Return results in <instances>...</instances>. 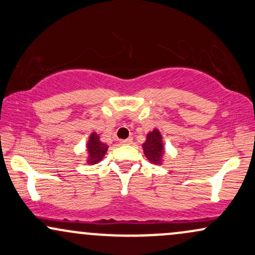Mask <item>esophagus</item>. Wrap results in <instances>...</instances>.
<instances>
[{
    "label": "esophagus",
    "mask_w": 255,
    "mask_h": 255,
    "mask_svg": "<svg viewBox=\"0 0 255 255\" xmlns=\"http://www.w3.org/2000/svg\"><path fill=\"white\" fill-rule=\"evenodd\" d=\"M120 142H121V145H130V143L133 142V137H128V139L126 140H121Z\"/></svg>",
    "instance_id": "34e87169"
}]
</instances>
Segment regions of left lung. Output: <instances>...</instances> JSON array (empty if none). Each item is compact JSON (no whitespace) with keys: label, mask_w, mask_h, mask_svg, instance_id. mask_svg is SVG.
<instances>
[{"label":"left lung","mask_w":255,"mask_h":255,"mask_svg":"<svg viewBox=\"0 0 255 255\" xmlns=\"http://www.w3.org/2000/svg\"><path fill=\"white\" fill-rule=\"evenodd\" d=\"M142 148L143 153H145V155L149 161L153 162V164L160 162L164 147H162L161 134L159 133V130L154 129L151 133L147 134V140L142 145Z\"/></svg>","instance_id":"1"}]
</instances>
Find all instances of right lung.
Returning <instances> with one entry per match:
<instances>
[{
    "label": "right lung",
    "instance_id": "add662e5",
    "mask_svg": "<svg viewBox=\"0 0 255 255\" xmlns=\"http://www.w3.org/2000/svg\"><path fill=\"white\" fill-rule=\"evenodd\" d=\"M108 146L106 143H102L100 141V136L96 133H93L90 135L88 142V152H89V160L90 164H96L100 160H102L104 154H106Z\"/></svg>",
    "mask_w": 255,
    "mask_h": 255
}]
</instances>
